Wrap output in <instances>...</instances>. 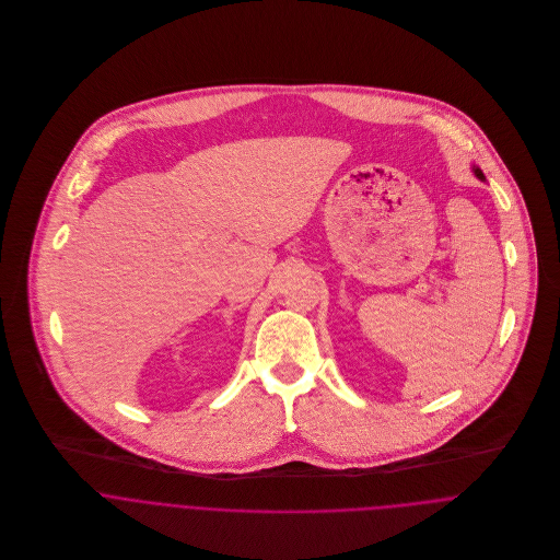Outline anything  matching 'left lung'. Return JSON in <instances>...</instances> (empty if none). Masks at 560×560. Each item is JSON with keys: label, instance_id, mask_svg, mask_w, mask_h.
I'll return each mask as SVG.
<instances>
[{"label": "left lung", "instance_id": "8db88e82", "mask_svg": "<svg viewBox=\"0 0 560 560\" xmlns=\"http://www.w3.org/2000/svg\"><path fill=\"white\" fill-rule=\"evenodd\" d=\"M475 174H477V176H479L480 180H482V178H485V176H482V172H480L479 167H475Z\"/></svg>", "mask_w": 560, "mask_h": 560}]
</instances>
